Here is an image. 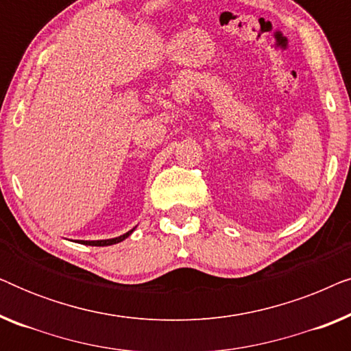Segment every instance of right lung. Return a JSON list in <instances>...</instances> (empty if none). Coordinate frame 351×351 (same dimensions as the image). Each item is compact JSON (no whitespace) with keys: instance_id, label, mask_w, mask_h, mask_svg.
<instances>
[{"instance_id":"right-lung-1","label":"right lung","mask_w":351,"mask_h":351,"mask_svg":"<svg viewBox=\"0 0 351 351\" xmlns=\"http://www.w3.org/2000/svg\"><path fill=\"white\" fill-rule=\"evenodd\" d=\"M132 232H134V228L129 230L128 233L121 234V237H117V238H112V239H97V241H78V243L80 244H86V246H112V244L121 243L123 239H126Z\"/></svg>"}]
</instances>
